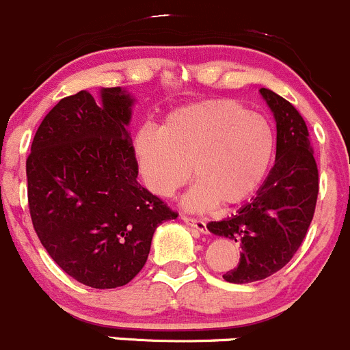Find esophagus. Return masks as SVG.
<instances>
[{
    "mask_svg": "<svg viewBox=\"0 0 350 350\" xmlns=\"http://www.w3.org/2000/svg\"><path fill=\"white\" fill-rule=\"evenodd\" d=\"M182 221L185 224H189L190 228L193 230L200 231V233H207V223L202 219H196V217H189V216H182Z\"/></svg>",
    "mask_w": 350,
    "mask_h": 350,
    "instance_id": "1",
    "label": "esophagus"
}]
</instances>
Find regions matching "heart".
<instances>
[{
  "label": "heart",
  "instance_id": "heart-1",
  "mask_svg": "<svg viewBox=\"0 0 350 350\" xmlns=\"http://www.w3.org/2000/svg\"><path fill=\"white\" fill-rule=\"evenodd\" d=\"M274 151L271 122L230 98L175 109L161 127H141L133 143L137 172L154 196H174L192 167L197 183L183 197L190 211L245 202L264 182Z\"/></svg>",
  "mask_w": 350,
  "mask_h": 350
}]
</instances>
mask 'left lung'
<instances>
[{
  "instance_id": "obj_1",
  "label": "left lung",
  "mask_w": 350,
  "mask_h": 350,
  "mask_svg": "<svg viewBox=\"0 0 350 350\" xmlns=\"http://www.w3.org/2000/svg\"><path fill=\"white\" fill-rule=\"evenodd\" d=\"M278 127L275 163L257 196L207 230L240 243V262L223 275L234 284L262 281L281 271L303 243L318 197V168L306 122L296 109L274 93L260 88Z\"/></svg>"
}]
</instances>
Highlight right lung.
<instances>
[{
  "instance_id": "obj_1",
  "label": "right lung",
  "mask_w": 350,
  "mask_h": 350,
  "mask_svg": "<svg viewBox=\"0 0 350 350\" xmlns=\"http://www.w3.org/2000/svg\"><path fill=\"white\" fill-rule=\"evenodd\" d=\"M131 93L85 90L44 117L27 158L33 230L54 262L95 289L126 286L144 267L167 204L137 182Z\"/></svg>"
}]
</instances>
